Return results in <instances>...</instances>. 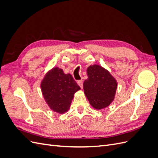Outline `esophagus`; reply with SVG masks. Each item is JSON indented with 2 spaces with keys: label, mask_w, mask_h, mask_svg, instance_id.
Listing matches in <instances>:
<instances>
[{
  "label": "esophagus",
  "mask_w": 158,
  "mask_h": 158,
  "mask_svg": "<svg viewBox=\"0 0 158 158\" xmlns=\"http://www.w3.org/2000/svg\"><path fill=\"white\" fill-rule=\"evenodd\" d=\"M77 83L79 85V86L82 89V88H83V81L82 80H78Z\"/></svg>",
  "instance_id": "obj_1"
}]
</instances>
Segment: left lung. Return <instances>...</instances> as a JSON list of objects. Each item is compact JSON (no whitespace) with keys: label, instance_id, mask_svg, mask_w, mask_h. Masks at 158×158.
Wrapping results in <instances>:
<instances>
[{"label":"left lung","instance_id":"8db88e82","mask_svg":"<svg viewBox=\"0 0 158 158\" xmlns=\"http://www.w3.org/2000/svg\"><path fill=\"white\" fill-rule=\"evenodd\" d=\"M88 78L84 82L85 97L92 107L100 110L108 107L114 99L117 82L114 76L102 66L90 65Z\"/></svg>","mask_w":158,"mask_h":158}]
</instances>
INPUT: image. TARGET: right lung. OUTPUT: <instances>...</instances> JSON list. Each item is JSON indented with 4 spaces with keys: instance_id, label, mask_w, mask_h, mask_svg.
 <instances>
[{
    "instance_id": "right-lung-1",
    "label": "right lung",
    "mask_w": 158,
    "mask_h": 158,
    "mask_svg": "<svg viewBox=\"0 0 158 158\" xmlns=\"http://www.w3.org/2000/svg\"><path fill=\"white\" fill-rule=\"evenodd\" d=\"M40 86L47 106L59 114L68 111L74 94L80 89L72 75L64 74L59 67H53L47 72Z\"/></svg>"
}]
</instances>
